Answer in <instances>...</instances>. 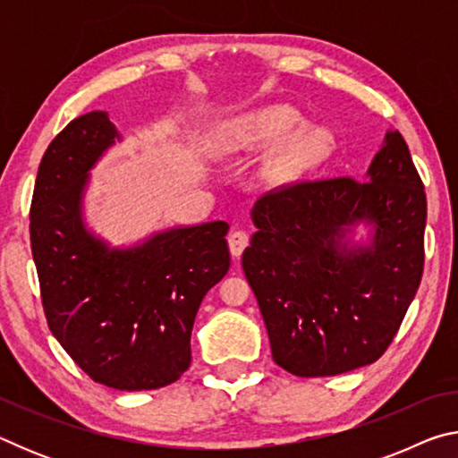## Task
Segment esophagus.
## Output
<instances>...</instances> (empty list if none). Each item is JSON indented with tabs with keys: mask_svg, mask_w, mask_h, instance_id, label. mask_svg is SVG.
<instances>
[{
	"mask_svg": "<svg viewBox=\"0 0 458 458\" xmlns=\"http://www.w3.org/2000/svg\"><path fill=\"white\" fill-rule=\"evenodd\" d=\"M250 242V236H248L246 230H234L230 232L228 236V244H230V252L234 259H240V254H242L244 248Z\"/></svg>",
	"mask_w": 458,
	"mask_h": 458,
	"instance_id": "obj_1",
	"label": "esophagus"
}]
</instances>
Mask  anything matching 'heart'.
<instances>
[{
  "label": "heart",
  "instance_id": "b5f03b06",
  "mask_svg": "<svg viewBox=\"0 0 458 458\" xmlns=\"http://www.w3.org/2000/svg\"><path fill=\"white\" fill-rule=\"evenodd\" d=\"M301 117L291 106L276 105L262 108L252 114L242 125L244 143H270L276 141L299 127ZM331 153V137L325 131H307L293 137L270 155L267 172L276 182L291 180V177L305 172L307 167L319 164Z\"/></svg>",
  "mask_w": 458,
  "mask_h": 458
}]
</instances>
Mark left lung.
<instances>
[{"instance_id": "obj_1", "label": "left lung", "mask_w": 458, "mask_h": 458, "mask_svg": "<svg viewBox=\"0 0 458 458\" xmlns=\"http://www.w3.org/2000/svg\"><path fill=\"white\" fill-rule=\"evenodd\" d=\"M361 217L377 222L375 248L341 249L344 226ZM252 220L242 268L278 366L323 377L382 358L424 270L426 193L404 137L386 135L366 182H291L265 193Z\"/></svg>"}]
</instances>
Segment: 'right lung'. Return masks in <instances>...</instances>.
Returning <instances> with one entry per match:
<instances>
[{
  "mask_svg": "<svg viewBox=\"0 0 458 458\" xmlns=\"http://www.w3.org/2000/svg\"><path fill=\"white\" fill-rule=\"evenodd\" d=\"M114 137L105 111L54 137L38 167L30 242L46 321L76 366L114 390H157L190 368L198 309L230 268V226L169 230L135 250H108L89 236L81 193Z\"/></svg>",
  "mask_w": 458,
  "mask_h": 458,
  "instance_id": "obj_1",
  "label": "right lung"
}]
</instances>
